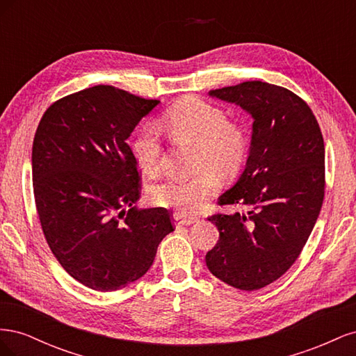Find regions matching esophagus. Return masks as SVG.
Listing matches in <instances>:
<instances>
[{
    "mask_svg": "<svg viewBox=\"0 0 356 356\" xmlns=\"http://www.w3.org/2000/svg\"><path fill=\"white\" fill-rule=\"evenodd\" d=\"M174 220H175V225H177V227H182V225L195 224V222L197 221L196 218L186 217V215H181V213H175V215H174Z\"/></svg>",
    "mask_w": 356,
    "mask_h": 356,
    "instance_id": "34e87169",
    "label": "esophagus"
}]
</instances>
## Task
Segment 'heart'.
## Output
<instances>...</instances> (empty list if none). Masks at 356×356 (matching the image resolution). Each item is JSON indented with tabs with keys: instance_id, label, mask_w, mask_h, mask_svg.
I'll return each instance as SVG.
<instances>
[{
	"instance_id": "b5f03b06",
	"label": "heart",
	"mask_w": 356,
	"mask_h": 356,
	"mask_svg": "<svg viewBox=\"0 0 356 356\" xmlns=\"http://www.w3.org/2000/svg\"><path fill=\"white\" fill-rule=\"evenodd\" d=\"M161 126L181 143L196 144V175L169 177L152 190V200L163 208L191 212L213 196L220 188V172L232 177L246 157L248 139L239 126L229 122L225 113L196 96H187L161 115ZM132 154L147 175H156L161 168L163 144L152 124L139 129L132 143Z\"/></svg>"
}]
</instances>
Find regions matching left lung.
<instances>
[{
    "instance_id": "8db88e82",
    "label": "left lung",
    "mask_w": 356,
    "mask_h": 356,
    "mask_svg": "<svg viewBox=\"0 0 356 356\" xmlns=\"http://www.w3.org/2000/svg\"><path fill=\"white\" fill-rule=\"evenodd\" d=\"M209 96L239 105L254 118L250 156L220 204L246 212L215 213L220 232L207 254L209 272L238 289H260L294 264L321 212L325 147L316 117L291 90L245 81Z\"/></svg>"
}]
</instances>
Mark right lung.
<instances>
[{"instance_id":"right-lung-1","label":"right lung","mask_w":356,"mask_h":356,"mask_svg":"<svg viewBox=\"0 0 356 356\" xmlns=\"http://www.w3.org/2000/svg\"><path fill=\"white\" fill-rule=\"evenodd\" d=\"M160 101L93 86L51 104L32 144L42 233L60 266L95 291H115L152 267L174 232L165 208L138 209V163L126 139Z\"/></svg>"}]
</instances>
